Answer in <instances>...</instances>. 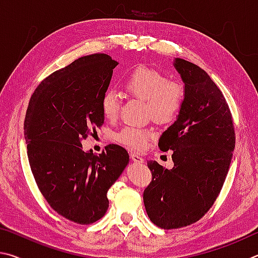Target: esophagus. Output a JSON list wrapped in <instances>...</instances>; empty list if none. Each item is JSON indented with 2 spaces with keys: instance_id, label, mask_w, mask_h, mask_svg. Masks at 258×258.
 Returning <instances> with one entry per match:
<instances>
[{
  "instance_id": "esophagus-1",
  "label": "esophagus",
  "mask_w": 258,
  "mask_h": 258,
  "mask_svg": "<svg viewBox=\"0 0 258 258\" xmlns=\"http://www.w3.org/2000/svg\"><path fill=\"white\" fill-rule=\"evenodd\" d=\"M130 157H132V160H133V162H135V163H138V164L144 163L143 157L137 155V154H135V153H132V154H130Z\"/></svg>"
}]
</instances>
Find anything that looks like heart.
Masks as SVG:
<instances>
[{"instance_id": "1", "label": "heart", "mask_w": 258, "mask_h": 258, "mask_svg": "<svg viewBox=\"0 0 258 258\" xmlns=\"http://www.w3.org/2000/svg\"><path fill=\"white\" fill-rule=\"evenodd\" d=\"M122 87L132 96L146 101L147 113L159 122L172 120L178 114L183 102L182 86L166 79L159 70L150 67H138L125 77ZM101 108L108 120L115 119L119 112V97L113 90H107L101 99ZM153 137L151 130L139 126H124L115 135V139L134 150H143Z\"/></svg>"}]
</instances>
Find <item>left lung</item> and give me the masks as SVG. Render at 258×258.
Wrapping results in <instances>:
<instances>
[{
	"label": "left lung",
	"mask_w": 258,
	"mask_h": 258,
	"mask_svg": "<svg viewBox=\"0 0 258 258\" xmlns=\"http://www.w3.org/2000/svg\"><path fill=\"white\" fill-rule=\"evenodd\" d=\"M183 102L177 119L159 141L162 152L172 151L173 168L147 162L153 180L144 204L153 223L178 229L195 223L213 205L222 189L234 150V129L227 101L200 67L175 57Z\"/></svg>",
	"instance_id": "1"
}]
</instances>
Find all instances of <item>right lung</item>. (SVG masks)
Returning a JSON list of instances; mask_svg holds the SVG:
<instances>
[{
	"label": "right lung",
	"mask_w": 258,
	"mask_h": 258,
	"mask_svg": "<svg viewBox=\"0 0 258 258\" xmlns=\"http://www.w3.org/2000/svg\"><path fill=\"white\" fill-rule=\"evenodd\" d=\"M116 66L106 54L77 58L44 79L27 108L24 134L36 183L54 211L79 224L105 215L107 190L129 164L123 147L94 155L81 145L104 123L101 99Z\"/></svg>",
	"instance_id": "add662e5"
}]
</instances>
